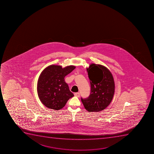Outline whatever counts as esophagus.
Here are the masks:
<instances>
[{
	"instance_id": "obj_1",
	"label": "esophagus",
	"mask_w": 154,
	"mask_h": 154,
	"mask_svg": "<svg viewBox=\"0 0 154 154\" xmlns=\"http://www.w3.org/2000/svg\"><path fill=\"white\" fill-rule=\"evenodd\" d=\"M74 95L75 96H76V97H80V93H79V92L75 93Z\"/></svg>"
}]
</instances>
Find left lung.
<instances>
[{
  "label": "left lung",
  "instance_id": "left-lung-1",
  "mask_svg": "<svg viewBox=\"0 0 154 154\" xmlns=\"http://www.w3.org/2000/svg\"><path fill=\"white\" fill-rule=\"evenodd\" d=\"M87 71L91 92L87 98H81V101L89 112H99L106 108L112 100L115 90L114 79L109 70L101 65L90 64Z\"/></svg>",
  "mask_w": 154,
  "mask_h": 154
}]
</instances>
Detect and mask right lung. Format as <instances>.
Masks as SVG:
<instances>
[{
    "label": "right lung",
    "mask_w": 154,
    "mask_h": 154,
    "mask_svg": "<svg viewBox=\"0 0 154 154\" xmlns=\"http://www.w3.org/2000/svg\"><path fill=\"white\" fill-rule=\"evenodd\" d=\"M76 68L68 66L52 65L46 67L41 73L37 84V92L42 103L48 108L62 109L70 98L74 96L69 90L64 78Z\"/></svg>",
    "instance_id": "obj_1"
}]
</instances>
